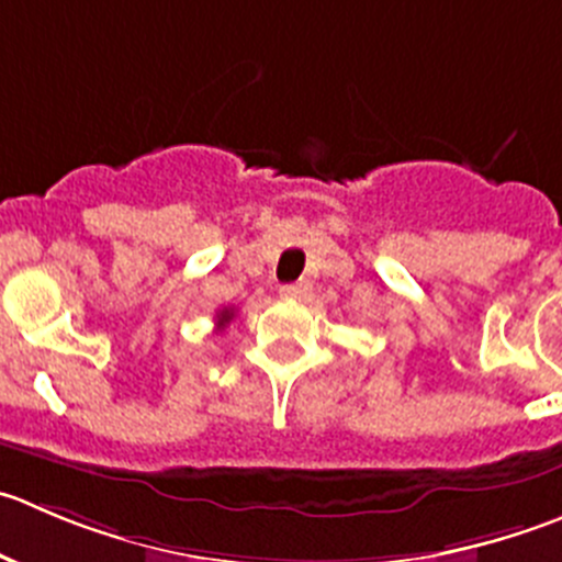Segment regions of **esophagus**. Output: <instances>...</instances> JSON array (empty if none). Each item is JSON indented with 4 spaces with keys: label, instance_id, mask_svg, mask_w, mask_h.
I'll use <instances>...</instances> for the list:
<instances>
[{
    "label": "esophagus",
    "instance_id": "34e87169",
    "mask_svg": "<svg viewBox=\"0 0 562 562\" xmlns=\"http://www.w3.org/2000/svg\"><path fill=\"white\" fill-rule=\"evenodd\" d=\"M281 295H284V297H308V295H312V284H308V281L284 284V286H281Z\"/></svg>",
    "mask_w": 562,
    "mask_h": 562
}]
</instances>
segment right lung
<instances>
[{
  "instance_id": "add662e5",
  "label": "right lung",
  "mask_w": 562,
  "mask_h": 562,
  "mask_svg": "<svg viewBox=\"0 0 562 562\" xmlns=\"http://www.w3.org/2000/svg\"><path fill=\"white\" fill-rule=\"evenodd\" d=\"M232 317H234V308H221V312H217V330L226 328V325L232 323Z\"/></svg>"
}]
</instances>
